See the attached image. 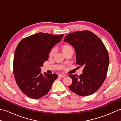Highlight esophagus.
I'll return each instance as SVG.
<instances>
[{"label": "esophagus", "instance_id": "34e87169", "mask_svg": "<svg viewBox=\"0 0 121 121\" xmlns=\"http://www.w3.org/2000/svg\"><path fill=\"white\" fill-rule=\"evenodd\" d=\"M59 76L61 77V78H65V74H60Z\"/></svg>", "mask_w": 121, "mask_h": 121}]
</instances>
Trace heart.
<instances>
[{"instance_id":"1","label":"heart","mask_w":121,"mask_h":121,"mask_svg":"<svg viewBox=\"0 0 121 121\" xmlns=\"http://www.w3.org/2000/svg\"><path fill=\"white\" fill-rule=\"evenodd\" d=\"M61 51H62V52H63V53L65 54V53H66V52H68V51H69V50H73V48L70 45H69L68 44H65V45H63L62 46H61ZM55 49L52 48V49H51V50L50 51L49 54V56H52L54 55H55Z\"/></svg>"}]
</instances>
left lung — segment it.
I'll return each instance as SVG.
<instances>
[{
    "label": "left lung",
    "instance_id": "1",
    "mask_svg": "<svg viewBox=\"0 0 121 121\" xmlns=\"http://www.w3.org/2000/svg\"><path fill=\"white\" fill-rule=\"evenodd\" d=\"M64 42L73 46L76 63L84 67L79 76L69 75L72 79L69 89L81 96L93 94L104 83L108 70L109 54L103 42L93 33L86 30L68 34Z\"/></svg>",
    "mask_w": 121,
    "mask_h": 121
}]
</instances>
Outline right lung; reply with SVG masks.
<instances>
[{"mask_svg": "<svg viewBox=\"0 0 121 121\" xmlns=\"http://www.w3.org/2000/svg\"><path fill=\"white\" fill-rule=\"evenodd\" d=\"M63 35L38 33L23 38L17 45L14 55L13 74L18 87L27 96L33 99L44 96L58 78L56 74L43 75L40 67L48 60L51 48Z\"/></svg>", "mask_w": 121, "mask_h": 121, "instance_id": "right-lung-1", "label": "right lung"}]
</instances>
